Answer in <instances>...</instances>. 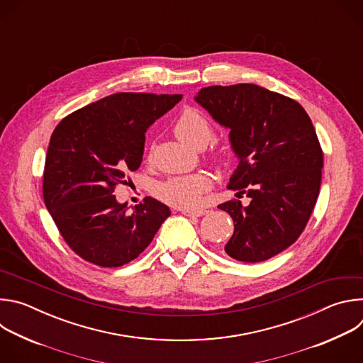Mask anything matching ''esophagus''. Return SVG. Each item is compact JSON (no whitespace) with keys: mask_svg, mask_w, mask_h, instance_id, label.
<instances>
[{"mask_svg":"<svg viewBox=\"0 0 363 363\" xmlns=\"http://www.w3.org/2000/svg\"><path fill=\"white\" fill-rule=\"evenodd\" d=\"M181 213L186 217H202L205 214L203 210H181Z\"/></svg>","mask_w":363,"mask_h":363,"instance_id":"34e87169","label":"esophagus"}]
</instances>
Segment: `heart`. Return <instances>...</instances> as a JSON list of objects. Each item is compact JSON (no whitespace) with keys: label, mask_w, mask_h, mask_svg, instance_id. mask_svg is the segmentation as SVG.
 I'll use <instances>...</instances> for the list:
<instances>
[{"label":"heart","mask_w":363,"mask_h":363,"mask_svg":"<svg viewBox=\"0 0 363 363\" xmlns=\"http://www.w3.org/2000/svg\"><path fill=\"white\" fill-rule=\"evenodd\" d=\"M175 135L192 147H203L214 136V129L201 112L186 109L175 123ZM211 178L205 174H192L171 178L157 186V194L165 202L184 210H192L201 203L202 194L211 188Z\"/></svg>","instance_id":"heart-1"}]
</instances>
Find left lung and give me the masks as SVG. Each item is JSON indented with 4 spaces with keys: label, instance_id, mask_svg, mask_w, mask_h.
Listing matches in <instances>:
<instances>
[{
    "label": "left lung",
    "instance_id": "8db88e82",
    "mask_svg": "<svg viewBox=\"0 0 363 363\" xmlns=\"http://www.w3.org/2000/svg\"><path fill=\"white\" fill-rule=\"evenodd\" d=\"M194 100L230 129L238 165L227 188L251 199L218 205L234 221L224 250L244 263L269 260L300 237L315 208L323 153L313 123L296 100L251 83L203 87Z\"/></svg>",
    "mask_w": 363,
    "mask_h": 363
}]
</instances>
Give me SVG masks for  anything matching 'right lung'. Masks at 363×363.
I'll return each mask as SVG.
<instances>
[{
    "mask_svg": "<svg viewBox=\"0 0 363 363\" xmlns=\"http://www.w3.org/2000/svg\"><path fill=\"white\" fill-rule=\"evenodd\" d=\"M182 94L115 93L65 118L47 149L43 195L69 247L100 267H121L150 244L171 216L146 196L128 214L113 189L140 167L145 133Z\"/></svg>",
    "mask_w": 363,
    "mask_h": 363,
    "instance_id": "add662e5",
    "label": "right lung"
}]
</instances>
